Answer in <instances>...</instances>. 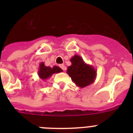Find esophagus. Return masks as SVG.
<instances>
[{"instance_id": "obj_1", "label": "esophagus", "mask_w": 133, "mask_h": 133, "mask_svg": "<svg viewBox=\"0 0 133 133\" xmlns=\"http://www.w3.org/2000/svg\"><path fill=\"white\" fill-rule=\"evenodd\" d=\"M59 66H60V67L61 68V69H63V70H65V69H66V66H64V64H60Z\"/></svg>"}]
</instances>
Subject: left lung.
<instances>
[{"mask_svg": "<svg viewBox=\"0 0 133 133\" xmlns=\"http://www.w3.org/2000/svg\"><path fill=\"white\" fill-rule=\"evenodd\" d=\"M71 65L68 66L66 73L80 88L92 84L97 77V70L92 65L84 63L81 56L75 55L70 59Z\"/></svg>", "mask_w": 133, "mask_h": 133, "instance_id": "obj_1", "label": "left lung"}]
</instances>
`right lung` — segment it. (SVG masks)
Listing matches in <instances>:
<instances>
[{"label": "right lung", "instance_id": "right-lung-1", "mask_svg": "<svg viewBox=\"0 0 133 133\" xmlns=\"http://www.w3.org/2000/svg\"><path fill=\"white\" fill-rule=\"evenodd\" d=\"M61 72H63V70L57 66H54L53 67L46 66L44 65V63L42 62L39 64L38 75L41 79L45 81L51 77V76L55 73H59Z\"/></svg>", "mask_w": 133, "mask_h": 133}]
</instances>
